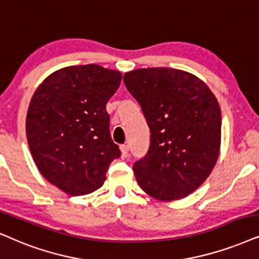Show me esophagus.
I'll list each match as a JSON object with an SVG mask.
<instances>
[{
	"label": "esophagus",
	"instance_id": "34e87169",
	"mask_svg": "<svg viewBox=\"0 0 259 259\" xmlns=\"http://www.w3.org/2000/svg\"><path fill=\"white\" fill-rule=\"evenodd\" d=\"M120 150H121V156L123 158H126V157L128 156V145H125V144H123V145L120 146Z\"/></svg>",
	"mask_w": 259,
	"mask_h": 259
}]
</instances>
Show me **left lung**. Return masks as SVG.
Here are the masks:
<instances>
[{
	"instance_id": "1",
	"label": "left lung",
	"mask_w": 259,
	"mask_h": 259,
	"mask_svg": "<svg viewBox=\"0 0 259 259\" xmlns=\"http://www.w3.org/2000/svg\"><path fill=\"white\" fill-rule=\"evenodd\" d=\"M123 82L151 132L149 151L133 164L138 184L157 200L183 199L207 180L219 157L217 97L203 80L177 69H137Z\"/></svg>"
}]
</instances>
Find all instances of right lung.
Masks as SVG:
<instances>
[{"label":"right lung","instance_id":"right-lung-1","mask_svg":"<svg viewBox=\"0 0 259 259\" xmlns=\"http://www.w3.org/2000/svg\"><path fill=\"white\" fill-rule=\"evenodd\" d=\"M121 72L96 64L53 72L33 94L26 136L40 174L71 196L102 187L120 150L109 133L106 105Z\"/></svg>","mask_w":259,"mask_h":259}]
</instances>
